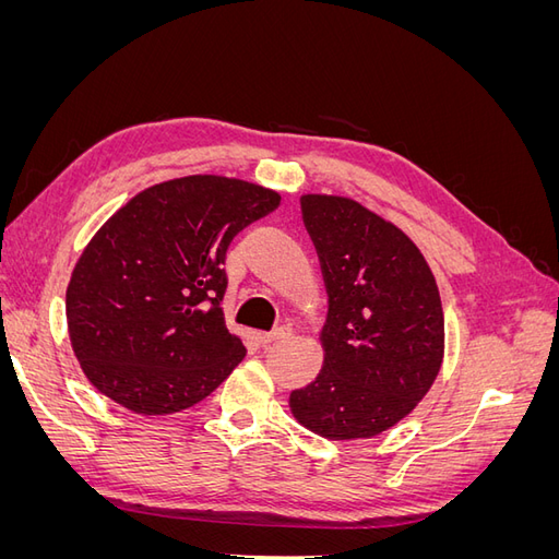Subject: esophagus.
<instances>
[{"label": "esophagus", "mask_w": 559, "mask_h": 559, "mask_svg": "<svg viewBox=\"0 0 559 559\" xmlns=\"http://www.w3.org/2000/svg\"><path fill=\"white\" fill-rule=\"evenodd\" d=\"M289 335H292V329H289V326H277L275 331L263 333V335H261V343H263V345H273V343H280V341H284V337H289Z\"/></svg>", "instance_id": "1"}]
</instances>
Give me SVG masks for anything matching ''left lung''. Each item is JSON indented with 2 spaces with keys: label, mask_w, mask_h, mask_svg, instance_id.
Listing matches in <instances>:
<instances>
[{
  "label": "left lung",
  "mask_w": 559,
  "mask_h": 559,
  "mask_svg": "<svg viewBox=\"0 0 559 559\" xmlns=\"http://www.w3.org/2000/svg\"><path fill=\"white\" fill-rule=\"evenodd\" d=\"M302 222L329 292L324 368L294 389L302 427L370 438L394 427L443 364V306L425 257L394 224L337 195H302Z\"/></svg>",
  "instance_id": "1"
}]
</instances>
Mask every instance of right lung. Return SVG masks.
Returning a JSON list of instances; mask_svg holds the SVG:
<instances>
[{
    "instance_id": "1",
    "label": "right lung",
    "mask_w": 559,
    "mask_h": 559,
    "mask_svg": "<svg viewBox=\"0 0 559 559\" xmlns=\"http://www.w3.org/2000/svg\"><path fill=\"white\" fill-rule=\"evenodd\" d=\"M280 207L263 186L195 175L134 195L83 249L67 286V324L83 373L140 415L210 396L245 359L226 329V251Z\"/></svg>"
}]
</instances>
